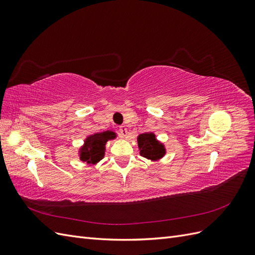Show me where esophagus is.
<instances>
[{"label": "esophagus", "mask_w": 255, "mask_h": 255, "mask_svg": "<svg viewBox=\"0 0 255 255\" xmlns=\"http://www.w3.org/2000/svg\"><path fill=\"white\" fill-rule=\"evenodd\" d=\"M119 133L122 137H127L128 136V128L126 127H120L119 128Z\"/></svg>", "instance_id": "1"}]
</instances>
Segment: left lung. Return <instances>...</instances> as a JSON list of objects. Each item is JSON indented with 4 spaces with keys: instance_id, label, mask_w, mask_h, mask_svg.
Segmentation results:
<instances>
[{
    "instance_id": "obj_1",
    "label": "left lung",
    "mask_w": 255,
    "mask_h": 255,
    "mask_svg": "<svg viewBox=\"0 0 255 255\" xmlns=\"http://www.w3.org/2000/svg\"><path fill=\"white\" fill-rule=\"evenodd\" d=\"M138 146L140 149V155L151 160H156L164 156L165 148L155 139L153 133L140 134L137 138Z\"/></svg>"
}]
</instances>
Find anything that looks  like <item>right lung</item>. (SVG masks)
Masks as SVG:
<instances>
[{"instance_id": "1", "label": "right lung", "mask_w": 255, "mask_h": 255, "mask_svg": "<svg viewBox=\"0 0 255 255\" xmlns=\"http://www.w3.org/2000/svg\"><path fill=\"white\" fill-rule=\"evenodd\" d=\"M115 133L106 130L103 133H97L89 136L85 140V145L81 149V159L88 164H96L104 156L105 143L107 140L114 139Z\"/></svg>"}]
</instances>
